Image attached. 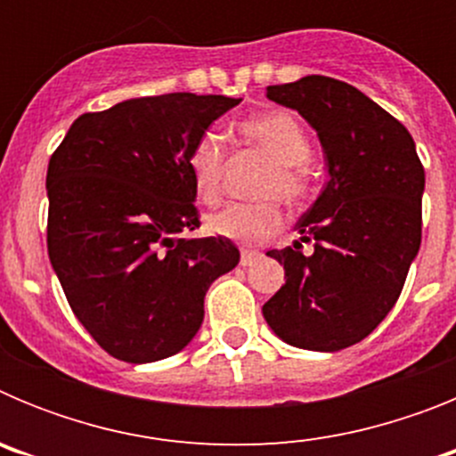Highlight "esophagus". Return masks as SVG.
Wrapping results in <instances>:
<instances>
[{"mask_svg":"<svg viewBox=\"0 0 456 456\" xmlns=\"http://www.w3.org/2000/svg\"><path fill=\"white\" fill-rule=\"evenodd\" d=\"M260 257H263V253L260 251H241L240 265L241 267H253V265H256Z\"/></svg>","mask_w":456,"mask_h":456,"instance_id":"1","label":"esophagus"}]
</instances>
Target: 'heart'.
<instances>
[{
	"mask_svg": "<svg viewBox=\"0 0 456 456\" xmlns=\"http://www.w3.org/2000/svg\"><path fill=\"white\" fill-rule=\"evenodd\" d=\"M235 136L241 146L251 148L269 159L260 175L257 196L269 199L253 203H231L209 215L205 225L212 235L253 247L276 235L283 225V209L272 196H281L285 205L299 208L310 191V139L304 125L285 109H272L235 125ZM187 167L191 173L193 191L203 203H215L221 193L225 171V151L219 136L205 132L189 148Z\"/></svg>",
	"mask_w": 456,
	"mask_h": 456,
	"instance_id": "heart-1",
	"label": "heart"
}]
</instances>
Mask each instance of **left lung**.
Returning <instances> with one entry per match:
<instances>
[{
    "mask_svg": "<svg viewBox=\"0 0 456 456\" xmlns=\"http://www.w3.org/2000/svg\"><path fill=\"white\" fill-rule=\"evenodd\" d=\"M317 132L329 183L297 221L299 241L267 256L285 285L263 305L272 331L292 347L338 352L381 324L420 251L425 168L404 125L338 79L308 75L267 86ZM301 240H315L304 256Z\"/></svg>",
    "mask_w": 456,
    "mask_h": 456,
    "instance_id": "obj_1",
    "label": "left lung"
}]
</instances>
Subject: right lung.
I'll use <instances>...</instances> for the list:
<instances>
[{
  "instance_id": "1",
  "label": "right lung",
  "mask_w": 456,
  "mask_h": 456,
  "mask_svg": "<svg viewBox=\"0 0 456 456\" xmlns=\"http://www.w3.org/2000/svg\"><path fill=\"white\" fill-rule=\"evenodd\" d=\"M241 98L167 93L82 114L47 167V253L66 299L107 354L152 363L203 324L205 292L240 263L200 225L189 148Z\"/></svg>"
}]
</instances>
